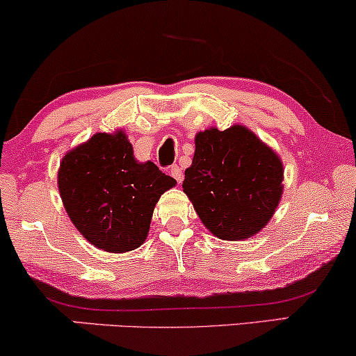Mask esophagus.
Wrapping results in <instances>:
<instances>
[{
    "instance_id": "34e87169",
    "label": "esophagus",
    "mask_w": 356,
    "mask_h": 356,
    "mask_svg": "<svg viewBox=\"0 0 356 356\" xmlns=\"http://www.w3.org/2000/svg\"><path fill=\"white\" fill-rule=\"evenodd\" d=\"M170 173H171V177H173L175 179H177L178 183H181L183 181V171H181V168H179L178 165H173L170 168Z\"/></svg>"
}]
</instances>
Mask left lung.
I'll return each instance as SVG.
<instances>
[{
    "label": "left lung",
    "mask_w": 356,
    "mask_h": 356,
    "mask_svg": "<svg viewBox=\"0 0 356 356\" xmlns=\"http://www.w3.org/2000/svg\"><path fill=\"white\" fill-rule=\"evenodd\" d=\"M183 191L219 239H248L264 227L282 196V161L245 127L209 129L195 140Z\"/></svg>",
    "instance_id": "1"
}]
</instances>
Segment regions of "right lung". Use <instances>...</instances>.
<instances>
[{
  "label": "right lung",
  "instance_id": "add662e5",
  "mask_svg": "<svg viewBox=\"0 0 356 356\" xmlns=\"http://www.w3.org/2000/svg\"><path fill=\"white\" fill-rule=\"evenodd\" d=\"M57 185L71 221L95 248L137 249L147 239L153 208L173 178L152 161L138 163L124 131L95 134L63 158Z\"/></svg>",
  "mask_w": 356,
  "mask_h": 356
}]
</instances>
